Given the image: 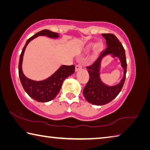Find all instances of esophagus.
Returning <instances> with one entry per match:
<instances>
[{
    "label": "esophagus",
    "instance_id": "1",
    "mask_svg": "<svg viewBox=\"0 0 150 150\" xmlns=\"http://www.w3.org/2000/svg\"><path fill=\"white\" fill-rule=\"evenodd\" d=\"M82 69V66L81 64H77L75 66V71H79Z\"/></svg>",
    "mask_w": 150,
    "mask_h": 150
}]
</instances>
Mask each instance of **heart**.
<instances>
[{
	"label": "heart",
	"instance_id": "obj_1",
	"mask_svg": "<svg viewBox=\"0 0 150 150\" xmlns=\"http://www.w3.org/2000/svg\"><path fill=\"white\" fill-rule=\"evenodd\" d=\"M103 47V45L102 43H98V44H96V43H91V44L88 45V49H92L94 48H96L97 50H101Z\"/></svg>",
	"mask_w": 150,
	"mask_h": 150
}]
</instances>
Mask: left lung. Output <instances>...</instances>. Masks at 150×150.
<instances>
[{
  "instance_id": "obj_1",
  "label": "left lung",
  "mask_w": 150,
  "mask_h": 150,
  "mask_svg": "<svg viewBox=\"0 0 150 150\" xmlns=\"http://www.w3.org/2000/svg\"><path fill=\"white\" fill-rule=\"evenodd\" d=\"M102 36L105 38L107 48L102 52L92 65L86 67L89 73V80L83 90V95L87 102L97 105L107 104L119 94L126 78L127 66L125 49L117 38L111 33H103ZM107 55L119 57L124 70V77L120 83L114 86H106L99 77L101 60Z\"/></svg>"
}]
</instances>
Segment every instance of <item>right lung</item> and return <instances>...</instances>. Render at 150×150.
<instances>
[{"label": "right lung", "instance_id": "obj_1", "mask_svg": "<svg viewBox=\"0 0 150 150\" xmlns=\"http://www.w3.org/2000/svg\"><path fill=\"white\" fill-rule=\"evenodd\" d=\"M39 36H47L50 38H58L59 34L48 29L42 30L32 36L27 40L23 48L19 61V77L22 84L23 89L29 96L37 102H47L51 101L59 93L63 84L64 81L69 76L71 75L75 72V66H62L56 71L50 77L43 81H35L29 79L24 75L22 71L23 57L27 46L29 42L35 38Z\"/></svg>", "mask_w": 150, "mask_h": 150}]
</instances>
